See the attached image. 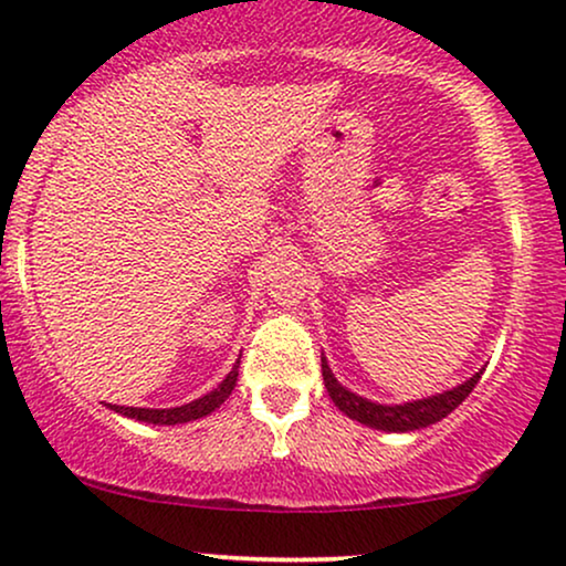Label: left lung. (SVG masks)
Segmentation results:
<instances>
[{"instance_id":"left-lung-1","label":"left lung","mask_w":566,"mask_h":566,"mask_svg":"<svg viewBox=\"0 0 566 566\" xmlns=\"http://www.w3.org/2000/svg\"><path fill=\"white\" fill-rule=\"evenodd\" d=\"M480 375L483 373L472 375V378L462 382V386H457L453 390H446V394L430 396V399L386 407V403L367 401V399H361V396L352 394V390H346L336 378H333L331 367H327V361L323 357V380H325V388H327V394H331L333 403H336L344 415L352 417V420L369 424V428H375V430H390V432L420 430V428H428V424H432V422H441L446 415H451V411L472 394V388L478 386Z\"/></svg>"}]
</instances>
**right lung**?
I'll return each mask as SVG.
<instances>
[{"instance_id": "right-lung-1", "label": "right lung", "mask_w": 566, "mask_h": 566, "mask_svg": "<svg viewBox=\"0 0 566 566\" xmlns=\"http://www.w3.org/2000/svg\"><path fill=\"white\" fill-rule=\"evenodd\" d=\"M235 380H239V361H235L233 369H230V373H228V378L222 380L218 388L209 390L207 396H201V399H197V401L184 403V407H172V409H138V407H117V403H113V407H109V409L120 411V415H125V417H134V420L151 422V424L191 422V420H199V417H205V415H209V411L218 409L220 403L226 401L230 394H233Z\"/></svg>"}]
</instances>
